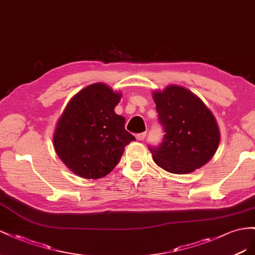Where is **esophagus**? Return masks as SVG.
I'll return each instance as SVG.
<instances>
[{
  "label": "esophagus",
  "mask_w": 255,
  "mask_h": 255,
  "mask_svg": "<svg viewBox=\"0 0 255 255\" xmlns=\"http://www.w3.org/2000/svg\"><path fill=\"white\" fill-rule=\"evenodd\" d=\"M145 136H146V132H141V133H137L135 135L137 141H143L145 139Z\"/></svg>",
  "instance_id": "1"
}]
</instances>
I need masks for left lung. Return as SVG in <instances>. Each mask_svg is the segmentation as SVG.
I'll return each instance as SVG.
<instances>
[{"label": "left lung", "instance_id": "obj_1", "mask_svg": "<svg viewBox=\"0 0 255 255\" xmlns=\"http://www.w3.org/2000/svg\"><path fill=\"white\" fill-rule=\"evenodd\" d=\"M154 100L163 137L148 145L155 162L174 174H187L207 163L216 152L220 133L212 112L194 94L170 85L155 92Z\"/></svg>", "mask_w": 255, "mask_h": 255}]
</instances>
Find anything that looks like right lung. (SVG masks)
Wrapping results in <instances>:
<instances>
[{
	"label": "right lung",
	"mask_w": 255,
	"mask_h": 255,
	"mask_svg": "<svg viewBox=\"0 0 255 255\" xmlns=\"http://www.w3.org/2000/svg\"><path fill=\"white\" fill-rule=\"evenodd\" d=\"M121 99L103 83L85 87L72 98L57 123L53 136L56 154L77 175L97 179L120 162L125 146L135 137L115 114Z\"/></svg>",
	"instance_id": "add662e5"
}]
</instances>
